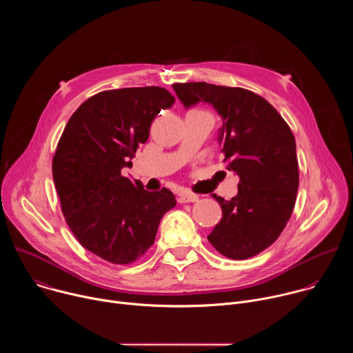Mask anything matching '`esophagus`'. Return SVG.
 Wrapping results in <instances>:
<instances>
[{
	"label": "esophagus",
	"mask_w": 353,
	"mask_h": 353,
	"mask_svg": "<svg viewBox=\"0 0 353 353\" xmlns=\"http://www.w3.org/2000/svg\"><path fill=\"white\" fill-rule=\"evenodd\" d=\"M198 195L196 194H192V192H181L179 194V203L180 204H184V203H195V201H198Z\"/></svg>",
	"instance_id": "obj_1"
}]
</instances>
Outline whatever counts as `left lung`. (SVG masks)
Segmentation results:
<instances>
[{
    "instance_id": "8db88e82",
    "label": "left lung",
    "mask_w": 353,
    "mask_h": 353,
    "mask_svg": "<svg viewBox=\"0 0 353 353\" xmlns=\"http://www.w3.org/2000/svg\"><path fill=\"white\" fill-rule=\"evenodd\" d=\"M185 108L205 102L223 120L219 143L226 169L239 176V192L226 201L212 196L222 219L208 236L232 260L254 257L282 233L296 203L299 166L294 137L282 116L260 94L207 82L174 83Z\"/></svg>"
}]
</instances>
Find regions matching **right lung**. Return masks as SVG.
<instances>
[{
	"instance_id": "obj_1",
	"label": "right lung",
	"mask_w": 353,
	"mask_h": 353,
	"mask_svg": "<svg viewBox=\"0 0 353 353\" xmlns=\"http://www.w3.org/2000/svg\"><path fill=\"white\" fill-rule=\"evenodd\" d=\"M173 103L161 86L103 90L75 110L59 141L52 168L65 222L88 251L112 264L141 259L176 207L170 190L150 192L121 174L150 123Z\"/></svg>"
}]
</instances>
